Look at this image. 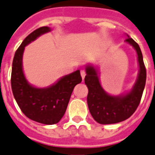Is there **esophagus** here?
I'll return each instance as SVG.
<instances>
[{"mask_svg": "<svg viewBox=\"0 0 155 155\" xmlns=\"http://www.w3.org/2000/svg\"><path fill=\"white\" fill-rule=\"evenodd\" d=\"M80 73H81V77H82V78H83V79H84L85 76H86V71H85V70L82 69V70L80 71Z\"/></svg>", "mask_w": 155, "mask_h": 155, "instance_id": "obj_1", "label": "esophagus"}]
</instances>
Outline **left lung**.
<instances>
[{"label":"left lung","mask_w":155,"mask_h":155,"mask_svg":"<svg viewBox=\"0 0 155 155\" xmlns=\"http://www.w3.org/2000/svg\"><path fill=\"white\" fill-rule=\"evenodd\" d=\"M125 41L137 51L139 65L137 79L128 93L119 95L107 94L101 85L98 70L91 65L85 68L84 83L89 90L88 107L94 120L101 124L119 123L130 118L137 108L143 95L147 76L143 54L139 45L128 35Z\"/></svg>","instance_id":"obj_1"}]
</instances>
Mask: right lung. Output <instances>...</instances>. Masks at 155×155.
<instances>
[{
	"mask_svg": "<svg viewBox=\"0 0 155 155\" xmlns=\"http://www.w3.org/2000/svg\"><path fill=\"white\" fill-rule=\"evenodd\" d=\"M50 31L49 27H41L25 37L14 54L11 76L12 94L23 114L44 124H57L62 119L74 87L82 82L80 71L77 70L47 88H36L28 83L22 65L25 48Z\"/></svg>",
	"mask_w": 155,
	"mask_h": 155,
	"instance_id": "right-lung-1",
	"label": "right lung"
}]
</instances>
